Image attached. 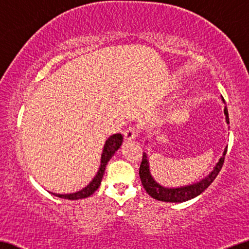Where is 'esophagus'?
I'll list each match as a JSON object with an SVG mask.
<instances>
[{
    "instance_id": "obj_1",
    "label": "esophagus",
    "mask_w": 249,
    "mask_h": 249,
    "mask_svg": "<svg viewBox=\"0 0 249 249\" xmlns=\"http://www.w3.org/2000/svg\"><path fill=\"white\" fill-rule=\"evenodd\" d=\"M139 133H140L139 128L129 127L127 131H125V133H124L125 136L124 137H125V140L132 141V140H134V139H136L137 136H139Z\"/></svg>"
}]
</instances>
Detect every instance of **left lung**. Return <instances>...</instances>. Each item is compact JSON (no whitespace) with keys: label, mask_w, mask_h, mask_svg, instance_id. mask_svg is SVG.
<instances>
[{"label":"left lung","mask_w":249,"mask_h":249,"mask_svg":"<svg viewBox=\"0 0 249 249\" xmlns=\"http://www.w3.org/2000/svg\"><path fill=\"white\" fill-rule=\"evenodd\" d=\"M221 101L225 104V99L221 96ZM225 116H226V122L229 124V116H228V109L227 107L225 106L224 109ZM227 153V146L225 147L224 153H222L221 158L219 161L216 163L213 171H211L207 177L203 178L198 182L188 184V185H182V187H177V188H168L164 187V185H161L159 182L154 180V178L152 177L151 171H150V162H148L147 154L144 152L143 153V159L142 163H141L140 166V178L141 181H142V184L144 189H145L146 192L150 195L152 198L159 200V201H164V202H184L188 201V200L196 198V196L202 194L206 189L209 187V185L213 183V181L216 179L218 173L222 168V164H224L225 155Z\"/></svg>","instance_id":"1"}]
</instances>
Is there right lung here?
Masks as SVG:
<instances>
[{"instance_id":"1","label":"right lung","mask_w":249,"mask_h":249,"mask_svg":"<svg viewBox=\"0 0 249 249\" xmlns=\"http://www.w3.org/2000/svg\"><path fill=\"white\" fill-rule=\"evenodd\" d=\"M122 142H123V136H122V134H113L112 136H109L108 139L106 140L105 144H104L103 153L101 158V166H99L98 171L94 177V179H92L90 182L86 185V187L83 188L79 191L73 192V194L60 195V194H53V192H51V194L55 196H59V198L68 199V200L84 199V198H87L89 196H91L96 190H97L99 185H101L107 163H108L110 159L113 158L115 152L120 148V146L122 145Z\"/></svg>"}]
</instances>
